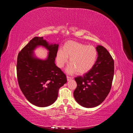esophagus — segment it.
<instances>
[{"label":"esophagus","instance_id":"obj_1","mask_svg":"<svg viewBox=\"0 0 133 133\" xmlns=\"http://www.w3.org/2000/svg\"><path fill=\"white\" fill-rule=\"evenodd\" d=\"M66 78H67L68 81H70V80H71V78L70 77V76H66Z\"/></svg>","mask_w":133,"mask_h":133}]
</instances>
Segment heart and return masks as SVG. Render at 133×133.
I'll return each mask as SVG.
<instances>
[{
    "mask_svg": "<svg viewBox=\"0 0 133 133\" xmlns=\"http://www.w3.org/2000/svg\"><path fill=\"white\" fill-rule=\"evenodd\" d=\"M97 51L91 45H87L80 43L69 41L57 54L56 60L59 68H63L68 62L70 65L66 68L68 73L79 74L88 73L94 66L97 58Z\"/></svg>",
    "mask_w": 133,
    "mask_h": 133,
    "instance_id": "obj_1",
    "label": "heart"
}]
</instances>
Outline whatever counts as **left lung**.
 <instances>
[{
	"label": "left lung",
	"mask_w": 133,
	"mask_h": 133,
	"mask_svg": "<svg viewBox=\"0 0 133 133\" xmlns=\"http://www.w3.org/2000/svg\"><path fill=\"white\" fill-rule=\"evenodd\" d=\"M98 58L92 69L75 78L77 87L74 97L79 104L90 108L103 102L109 93L114 73V60L105 48L96 47Z\"/></svg>",
	"instance_id": "8db88e82"
}]
</instances>
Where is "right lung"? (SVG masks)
Listing matches in <instances>:
<instances>
[{"label": "right lung", "instance_id": "right-lung-1", "mask_svg": "<svg viewBox=\"0 0 133 133\" xmlns=\"http://www.w3.org/2000/svg\"><path fill=\"white\" fill-rule=\"evenodd\" d=\"M38 46L49 51L45 59L35 57L34 50ZM58 46L57 44H49L43 37H34L18 54L19 85L26 99L35 106L46 107L53 104L59 88L67 82L65 74L55 64Z\"/></svg>", "mask_w": 133, "mask_h": 133}]
</instances>
